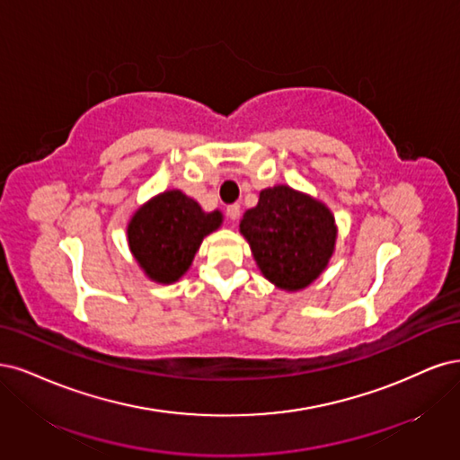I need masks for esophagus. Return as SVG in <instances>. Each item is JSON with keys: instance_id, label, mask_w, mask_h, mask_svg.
<instances>
[{"instance_id": "esophagus-1", "label": "esophagus", "mask_w": 460, "mask_h": 460, "mask_svg": "<svg viewBox=\"0 0 460 460\" xmlns=\"http://www.w3.org/2000/svg\"><path fill=\"white\" fill-rule=\"evenodd\" d=\"M226 212H227V217L231 221H236V219H239V216H241V206L239 204H229Z\"/></svg>"}]
</instances>
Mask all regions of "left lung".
<instances>
[{"label":"left lung","instance_id":"8db88e82","mask_svg":"<svg viewBox=\"0 0 460 460\" xmlns=\"http://www.w3.org/2000/svg\"><path fill=\"white\" fill-rule=\"evenodd\" d=\"M263 277L285 290H300L321 275L332 256L336 226L324 206L287 185L260 192L256 208L241 219Z\"/></svg>","mask_w":460,"mask_h":460}]
</instances>
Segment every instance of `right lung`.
Listing matches in <instances>:
<instances>
[{"label": "right lung", "instance_id": "1", "mask_svg": "<svg viewBox=\"0 0 460 460\" xmlns=\"http://www.w3.org/2000/svg\"><path fill=\"white\" fill-rule=\"evenodd\" d=\"M221 224L219 212H202L181 190L162 192L136 212L128 226L133 256L156 283H173L195 258L202 239Z\"/></svg>", "mask_w": 460, "mask_h": 460}]
</instances>
